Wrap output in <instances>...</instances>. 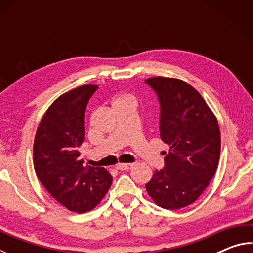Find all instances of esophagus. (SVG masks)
<instances>
[{
	"instance_id": "obj_1",
	"label": "esophagus",
	"mask_w": 253,
	"mask_h": 253,
	"mask_svg": "<svg viewBox=\"0 0 253 253\" xmlns=\"http://www.w3.org/2000/svg\"><path fill=\"white\" fill-rule=\"evenodd\" d=\"M131 168L130 163H118L116 165V169L118 170H127Z\"/></svg>"
}]
</instances>
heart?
<instances>
[{
  "label": "heart",
  "mask_w": 253,
  "mask_h": 253,
  "mask_svg": "<svg viewBox=\"0 0 253 253\" xmlns=\"http://www.w3.org/2000/svg\"><path fill=\"white\" fill-rule=\"evenodd\" d=\"M127 101L134 102V97H132L130 93L121 92V93H117L116 96L113 97V99H111V105H113V107H114V106L124 104V102H127Z\"/></svg>",
  "instance_id": "1"
}]
</instances>
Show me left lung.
<instances>
[{"mask_svg":"<svg viewBox=\"0 0 253 253\" xmlns=\"http://www.w3.org/2000/svg\"><path fill=\"white\" fill-rule=\"evenodd\" d=\"M146 83L161 102V139L169 146L165 168L155 170L146 191L158 207L177 210L195 202L216 173L221 132L216 116L195 88L169 77Z\"/></svg>","mask_w":253,"mask_h":253,"instance_id":"left-lung-1","label":"left lung"}]
</instances>
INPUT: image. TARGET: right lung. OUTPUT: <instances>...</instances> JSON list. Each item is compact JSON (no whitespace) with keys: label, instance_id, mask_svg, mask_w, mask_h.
<instances>
[{"label":"right lung","instance_id":"obj_1","mask_svg":"<svg viewBox=\"0 0 253 253\" xmlns=\"http://www.w3.org/2000/svg\"><path fill=\"white\" fill-rule=\"evenodd\" d=\"M97 84L62 93L46 109L33 144V166L42 185L60 204L85 213L100 203L113 182L104 168L84 166V111Z\"/></svg>","mask_w":253,"mask_h":253}]
</instances>
